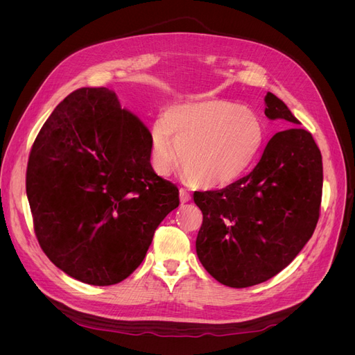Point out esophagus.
<instances>
[{
    "label": "esophagus",
    "instance_id": "esophagus-1",
    "mask_svg": "<svg viewBox=\"0 0 355 355\" xmlns=\"http://www.w3.org/2000/svg\"><path fill=\"white\" fill-rule=\"evenodd\" d=\"M179 200H180V202H182V204L188 202V201L191 200L189 192H188L187 189H184V188H180V189H179Z\"/></svg>",
    "mask_w": 355,
    "mask_h": 355
}]
</instances>
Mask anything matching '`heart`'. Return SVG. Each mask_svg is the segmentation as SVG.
<instances>
[{
  "mask_svg": "<svg viewBox=\"0 0 355 355\" xmlns=\"http://www.w3.org/2000/svg\"><path fill=\"white\" fill-rule=\"evenodd\" d=\"M265 144L253 111L223 99L173 106L151 128V161L159 176L185 167L189 184L223 188L245 175Z\"/></svg>",
  "mask_w": 355,
  "mask_h": 355,
  "instance_id": "b5f03b06",
  "label": "heart"
}]
</instances>
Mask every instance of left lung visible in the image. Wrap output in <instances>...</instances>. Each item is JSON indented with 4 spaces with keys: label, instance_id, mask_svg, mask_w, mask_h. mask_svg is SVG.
Masks as SVG:
<instances>
[{
    "label": "left lung",
    "instance_id": "8db88e82",
    "mask_svg": "<svg viewBox=\"0 0 355 355\" xmlns=\"http://www.w3.org/2000/svg\"><path fill=\"white\" fill-rule=\"evenodd\" d=\"M270 120L299 121L268 92ZM323 163L309 132L290 127L275 133L249 175L220 191L194 192L202 211L197 256L225 286L263 283L292 262L313 235L320 216Z\"/></svg>",
    "mask_w": 355,
    "mask_h": 355
}]
</instances>
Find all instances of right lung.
Segmentation results:
<instances>
[{"mask_svg": "<svg viewBox=\"0 0 355 355\" xmlns=\"http://www.w3.org/2000/svg\"><path fill=\"white\" fill-rule=\"evenodd\" d=\"M151 133L106 87L67 96L32 145L26 196L42 252L75 280L116 284L142 263L179 189L151 166Z\"/></svg>", "mask_w": 355, "mask_h": 355, "instance_id": "add662e5", "label": "right lung"}]
</instances>
